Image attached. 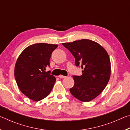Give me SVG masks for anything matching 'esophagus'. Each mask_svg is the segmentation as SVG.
<instances>
[{"label": "esophagus", "instance_id": "esophagus-1", "mask_svg": "<svg viewBox=\"0 0 130 130\" xmlns=\"http://www.w3.org/2000/svg\"><path fill=\"white\" fill-rule=\"evenodd\" d=\"M58 77H59V78H65V77H67L65 76L60 75V76H58Z\"/></svg>", "mask_w": 130, "mask_h": 130}]
</instances>
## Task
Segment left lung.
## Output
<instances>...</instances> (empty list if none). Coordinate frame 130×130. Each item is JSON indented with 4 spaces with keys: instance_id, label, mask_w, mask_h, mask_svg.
<instances>
[{
    "instance_id": "8db88e82",
    "label": "left lung",
    "mask_w": 130,
    "mask_h": 130,
    "mask_svg": "<svg viewBox=\"0 0 130 130\" xmlns=\"http://www.w3.org/2000/svg\"><path fill=\"white\" fill-rule=\"evenodd\" d=\"M75 58L76 67L83 70L81 76H73L74 86L70 92L84 102L91 101L102 93L111 75L108 54L96 42L83 39L73 42L63 43Z\"/></svg>"
}]
</instances>
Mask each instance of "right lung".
Segmentation results:
<instances>
[{"label": "right lung", "mask_w": 130, "mask_h": 130, "mask_svg": "<svg viewBox=\"0 0 130 130\" xmlns=\"http://www.w3.org/2000/svg\"><path fill=\"white\" fill-rule=\"evenodd\" d=\"M58 45L36 43L26 47L17 61L14 75L21 91L36 102L45 98L50 94L56 79L50 74V58Z\"/></svg>", "instance_id": "right-lung-1"}]
</instances>
